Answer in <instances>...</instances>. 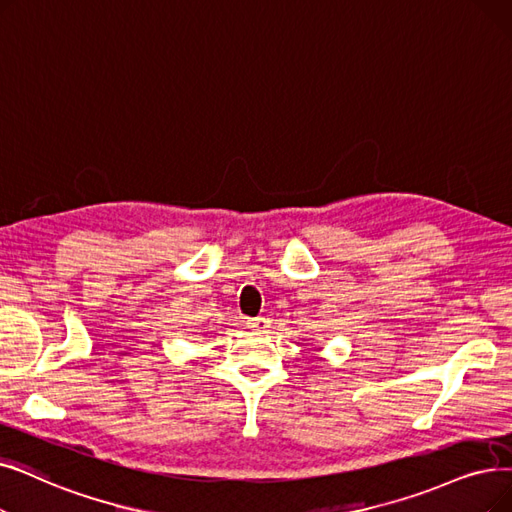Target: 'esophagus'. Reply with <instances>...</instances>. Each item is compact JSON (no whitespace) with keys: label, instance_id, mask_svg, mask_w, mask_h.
<instances>
[{"label":"esophagus","instance_id":"34e87169","mask_svg":"<svg viewBox=\"0 0 512 512\" xmlns=\"http://www.w3.org/2000/svg\"><path fill=\"white\" fill-rule=\"evenodd\" d=\"M249 326L253 328V330H265V328H270V320L268 318H253V320H249Z\"/></svg>","mask_w":512,"mask_h":512}]
</instances>
